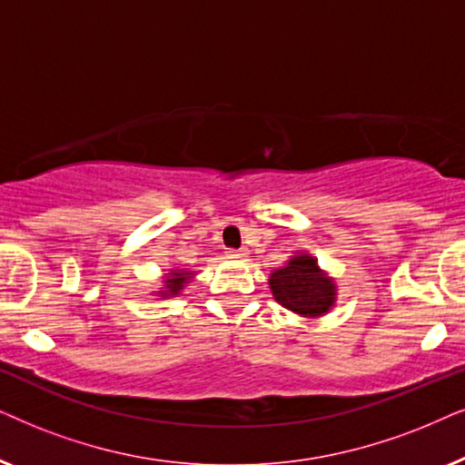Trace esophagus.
Instances as JSON below:
<instances>
[{
  "label": "esophagus",
  "instance_id": "34e87169",
  "mask_svg": "<svg viewBox=\"0 0 465 465\" xmlns=\"http://www.w3.org/2000/svg\"><path fill=\"white\" fill-rule=\"evenodd\" d=\"M227 255L232 259H246L249 257V249H238V251H227Z\"/></svg>",
  "mask_w": 465,
  "mask_h": 465
}]
</instances>
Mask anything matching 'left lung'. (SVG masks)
Instances as JSON below:
<instances>
[{
    "mask_svg": "<svg viewBox=\"0 0 465 465\" xmlns=\"http://www.w3.org/2000/svg\"><path fill=\"white\" fill-rule=\"evenodd\" d=\"M270 289L278 304L308 319L330 312L338 295L333 278L327 276L308 252L291 257L287 265L272 272Z\"/></svg>",
    "mask_w": 465,
    "mask_h": 465,
    "instance_id": "1",
    "label": "left lung"
}]
</instances>
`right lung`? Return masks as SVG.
I'll return each instance as SVG.
<instances>
[{
  "instance_id": "1",
  "label": "right lung",
  "mask_w": 465,
  "mask_h": 465,
  "mask_svg": "<svg viewBox=\"0 0 465 465\" xmlns=\"http://www.w3.org/2000/svg\"><path fill=\"white\" fill-rule=\"evenodd\" d=\"M193 272L187 270H170V274L163 278V291H159V297H174L184 289V284L191 281Z\"/></svg>"
}]
</instances>
